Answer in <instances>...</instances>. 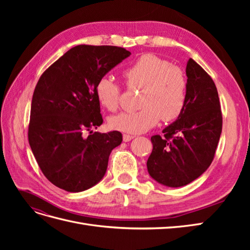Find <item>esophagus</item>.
Here are the masks:
<instances>
[{"label":"esophagus","mask_w":250,"mask_h":250,"mask_svg":"<svg viewBox=\"0 0 250 250\" xmlns=\"http://www.w3.org/2000/svg\"><path fill=\"white\" fill-rule=\"evenodd\" d=\"M132 139H134V135H130V134H127V133L123 134V141L124 142H129Z\"/></svg>","instance_id":"obj_1"}]
</instances>
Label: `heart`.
<instances>
[{
  "label": "heart",
  "instance_id": "obj_1",
  "mask_svg": "<svg viewBox=\"0 0 250 250\" xmlns=\"http://www.w3.org/2000/svg\"><path fill=\"white\" fill-rule=\"evenodd\" d=\"M123 76L129 87L142 88L141 109L121 112L109 119V127L126 133H142L156 126L163 119L172 122L184 112L188 82L184 72L168 60L154 54H144L128 64ZM95 94L107 110H115L120 102L121 86L109 76L99 78Z\"/></svg>",
  "mask_w": 250,
  "mask_h": 250
}]
</instances>
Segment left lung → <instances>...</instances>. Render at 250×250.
Segmentation results:
<instances>
[{"label": "left lung", "instance_id": "1", "mask_svg": "<svg viewBox=\"0 0 250 250\" xmlns=\"http://www.w3.org/2000/svg\"><path fill=\"white\" fill-rule=\"evenodd\" d=\"M187 102L175 122L151 137L150 176L171 188L192 183L214 160L222 131V112L213 79L192 58L187 63Z\"/></svg>", "mask_w": 250, "mask_h": 250}]
</instances>
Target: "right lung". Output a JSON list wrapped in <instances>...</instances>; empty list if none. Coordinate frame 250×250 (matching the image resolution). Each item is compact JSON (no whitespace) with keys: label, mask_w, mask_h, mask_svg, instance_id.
Segmentation results:
<instances>
[{"label":"right lung","mask_w":250,"mask_h":250,"mask_svg":"<svg viewBox=\"0 0 250 250\" xmlns=\"http://www.w3.org/2000/svg\"><path fill=\"white\" fill-rule=\"evenodd\" d=\"M131 53L79 44L42 73L35 86L28 140L43 175L64 191H85L103 178L122 133L93 132L103 123L96 83ZM90 135L85 137L84 131Z\"/></svg>","instance_id":"1"}]
</instances>
